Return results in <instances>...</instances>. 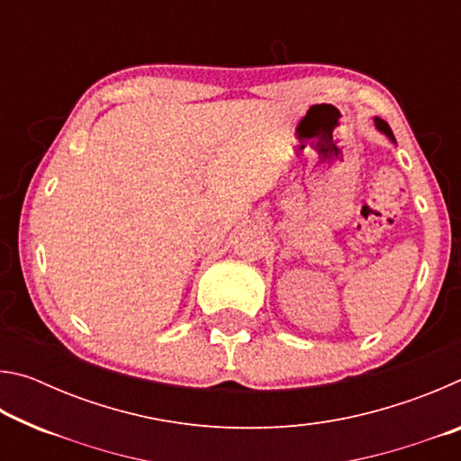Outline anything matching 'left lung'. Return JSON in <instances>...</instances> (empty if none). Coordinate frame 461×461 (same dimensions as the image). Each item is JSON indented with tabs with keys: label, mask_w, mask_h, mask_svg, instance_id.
Here are the masks:
<instances>
[{
	"label": "left lung",
	"mask_w": 461,
	"mask_h": 461,
	"mask_svg": "<svg viewBox=\"0 0 461 461\" xmlns=\"http://www.w3.org/2000/svg\"><path fill=\"white\" fill-rule=\"evenodd\" d=\"M374 123H376V128L382 131V134H386L390 140H393V142H396L394 136H393V130H390V126H388V123H386L384 120H380V118H374Z\"/></svg>",
	"instance_id": "left-lung-1"
}]
</instances>
